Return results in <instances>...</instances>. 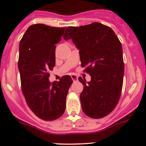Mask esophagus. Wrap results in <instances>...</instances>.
Segmentation results:
<instances>
[{
    "label": "esophagus",
    "mask_w": 146,
    "mask_h": 146,
    "mask_svg": "<svg viewBox=\"0 0 146 146\" xmlns=\"http://www.w3.org/2000/svg\"><path fill=\"white\" fill-rule=\"evenodd\" d=\"M71 78L72 79L73 81H76V80H77V79H78V76L75 74H72V75H71Z\"/></svg>",
    "instance_id": "obj_1"
}]
</instances>
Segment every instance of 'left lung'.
I'll return each instance as SVG.
<instances>
[{
  "label": "left lung",
  "mask_w": 146,
  "mask_h": 146,
  "mask_svg": "<svg viewBox=\"0 0 146 146\" xmlns=\"http://www.w3.org/2000/svg\"><path fill=\"white\" fill-rule=\"evenodd\" d=\"M64 39H72L79 50L81 65L91 76L80 95L84 113L101 118L115 109L121 95L124 76L123 48L110 27L94 22L79 27L69 26Z\"/></svg>",
  "instance_id": "left-lung-1"
}]
</instances>
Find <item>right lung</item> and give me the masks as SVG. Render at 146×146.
<instances>
[{"label": "right lung", "instance_id": "add662e5", "mask_svg": "<svg viewBox=\"0 0 146 146\" xmlns=\"http://www.w3.org/2000/svg\"><path fill=\"white\" fill-rule=\"evenodd\" d=\"M65 30L31 25L19 43L18 67L23 94L31 110L44 120H56L63 114L73 82L69 75L62 76L60 81L48 80L56 63L55 44L60 41Z\"/></svg>", "mask_w": 146, "mask_h": 146}]
</instances>
